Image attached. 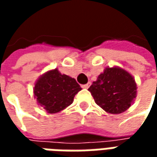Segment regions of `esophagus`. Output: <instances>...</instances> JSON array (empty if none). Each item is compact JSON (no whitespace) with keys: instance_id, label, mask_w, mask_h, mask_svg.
I'll return each instance as SVG.
<instances>
[{"instance_id":"obj_1","label":"esophagus","mask_w":157,"mask_h":157,"mask_svg":"<svg viewBox=\"0 0 157 157\" xmlns=\"http://www.w3.org/2000/svg\"><path fill=\"white\" fill-rule=\"evenodd\" d=\"M82 87H83V88L87 89L89 87V86H90V83H87V84H85V85H82Z\"/></svg>"}]
</instances>
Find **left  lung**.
Listing matches in <instances>:
<instances>
[{
	"instance_id": "obj_1",
	"label": "left lung",
	"mask_w": 157,
	"mask_h": 157,
	"mask_svg": "<svg viewBox=\"0 0 157 157\" xmlns=\"http://www.w3.org/2000/svg\"><path fill=\"white\" fill-rule=\"evenodd\" d=\"M133 75L119 66L106 67L88 91L105 112L119 114L129 109L137 96Z\"/></svg>"
}]
</instances>
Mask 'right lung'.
I'll use <instances>...</instances> for the list:
<instances>
[{"mask_svg":"<svg viewBox=\"0 0 157 157\" xmlns=\"http://www.w3.org/2000/svg\"><path fill=\"white\" fill-rule=\"evenodd\" d=\"M81 90L75 79L61 74L56 68L45 72L36 81L33 93L38 104L46 112L56 113L71 105Z\"/></svg>","mask_w":157,"mask_h":157,"instance_id":"obj_1","label":"right lung"}]
</instances>
